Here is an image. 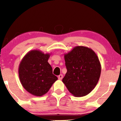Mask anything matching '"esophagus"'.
<instances>
[{
	"label": "esophagus",
	"instance_id": "esophagus-1",
	"mask_svg": "<svg viewBox=\"0 0 121 121\" xmlns=\"http://www.w3.org/2000/svg\"><path fill=\"white\" fill-rule=\"evenodd\" d=\"M58 79H60V80H61V79H62V78H63L62 74H60V75H59L58 76Z\"/></svg>",
	"mask_w": 121,
	"mask_h": 121
}]
</instances>
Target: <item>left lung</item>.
I'll list each match as a JSON object with an SVG mask.
<instances>
[{"label":"left lung","instance_id":"left-lung-1","mask_svg":"<svg viewBox=\"0 0 121 121\" xmlns=\"http://www.w3.org/2000/svg\"><path fill=\"white\" fill-rule=\"evenodd\" d=\"M64 57L67 72L62 82L68 91L78 97L89 94L101 74V65L96 53L91 48L76 46Z\"/></svg>","mask_w":121,"mask_h":121}]
</instances>
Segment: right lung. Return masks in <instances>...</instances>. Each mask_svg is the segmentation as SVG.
<instances>
[{
    "instance_id": "right-lung-1",
    "label": "right lung",
    "mask_w": 121,
    "mask_h": 121,
    "mask_svg": "<svg viewBox=\"0 0 121 121\" xmlns=\"http://www.w3.org/2000/svg\"><path fill=\"white\" fill-rule=\"evenodd\" d=\"M50 56L39 50H31L20 63V81L24 88L34 96L40 97L46 94L58 79L48 62Z\"/></svg>"
}]
</instances>
